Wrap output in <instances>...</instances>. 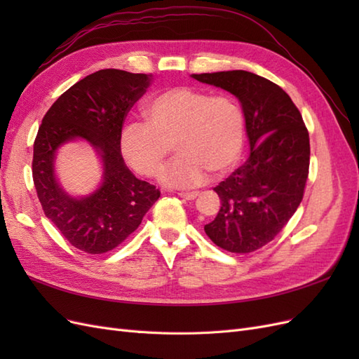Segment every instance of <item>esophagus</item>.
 <instances>
[{
  "label": "esophagus",
  "instance_id": "34e87169",
  "mask_svg": "<svg viewBox=\"0 0 359 359\" xmlns=\"http://www.w3.org/2000/svg\"><path fill=\"white\" fill-rule=\"evenodd\" d=\"M178 196L182 199H187V201H193L199 196L198 191H191V193H178Z\"/></svg>",
  "mask_w": 359,
  "mask_h": 359
}]
</instances>
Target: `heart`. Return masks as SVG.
<instances>
[{
    "label": "heart",
    "instance_id": "1",
    "mask_svg": "<svg viewBox=\"0 0 359 359\" xmlns=\"http://www.w3.org/2000/svg\"><path fill=\"white\" fill-rule=\"evenodd\" d=\"M147 123L130 121L119 135L124 158L145 177H158L175 142L178 157L163 175L170 187L193 189L212 172L226 175L244 148V114L229 95L173 86L144 104Z\"/></svg>",
    "mask_w": 359,
    "mask_h": 359
}]
</instances>
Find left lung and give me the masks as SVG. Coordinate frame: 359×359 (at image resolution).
<instances>
[{
  "instance_id": "left-lung-1",
  "label": "left lung",
  "mask_w": 359,
  "mask_h": 359,
  "mask_svg": "<svg viewBox=\"0 0 359 359\" xmlns=\"http://www.w3.org/2000/svg\"><path fill=\"white\" fill-rule=\"evenodd\" d=\"M191 78L233 94L241 103L250 156L214 187L222 206L203 229L227 252L252 253L274 240L302 201L310 166L309 132L286 91L262 76L231 70Z\"/></svg>"
}]
</instances>
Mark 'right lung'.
Returning <instances> with one entry per match:
<instances>
[{"label":"right lung","instance_id":"add662e5","mask_svg":"<svg viewBox=\"0 0 359 359\" xmlns=\"http://www.w3.org/2000/svg\"><path fill=\"white\" fill-rule=\"evenodd\" d=\"M151 81L153 74L99 70L61 94L41 119L32 156L37 196L53 226L82 252L102 255L121 244L160 198L130 172L119 145L124 119ZM78 138L96 149L104 177L88 197L74 198L59 186L55 158L58 147Z\"/></svg>","mask_w":359,"mask_h":359}]
</instances>
